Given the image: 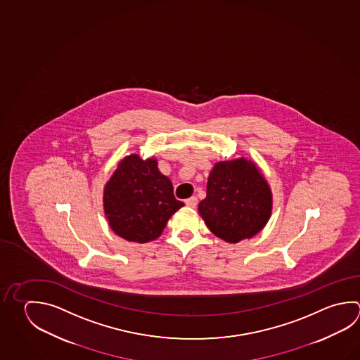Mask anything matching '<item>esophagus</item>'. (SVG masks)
Returning a JSON list of instances; mask_svg holds the SVG:
<instances>
[{
  "instance_id": "34e87169",
  "label": "esophagus",
  "mask_w": 360,
  "mask_h": 360,
  "mask_svg": "<svg viewBox=\"0 0 360 360\" xmlns=\"http://www.w3.org/2000/svg\"><path fill=\"white\" fill-rule=\"evenodd\" d=\"M185 204H186V207H189V208H195L196 204H198L196 196H191L189 199H186Z\"/></svg>"
}]
</instances>
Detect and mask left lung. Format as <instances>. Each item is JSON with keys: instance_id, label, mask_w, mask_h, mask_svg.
I'll list each match as a JSON object with an SVG mask.
<instances>
[{"instance_id": "1", "label": "left lung", "mask_w": 360, "mask_h": 360, "mask_svg": "<svg viewBox=\"0 0 360 360\" xmlns=\"http://www.w3.org/2000/svg\"><path fill=\"white\" fill-rule=\"evenodd\" d=\"M199 213L217 237L236 243L264 229L271 214V191L251 161L218 162L208 177Z\"/></svg>"}]
</instances>
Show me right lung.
Wrapping results in <instances>:
<instances>
[{
	"label": "right lung",
	"instance_id": "right-lung-1",
	"mask_svg": "<svg viewBox=\"0 0 360 360\" xmlns=\"http://www.w3.org/2000/svg\"><path fill=\"white\" fill-rule=\"evenodd\" d=\"M181 207L170 179L158 171L155 158L125 157L105 185V214L111 229L127 241L156 240Z\"/></svg>",
	"mask_w": 360,
	"mask_h": 360
}]
</instances>
